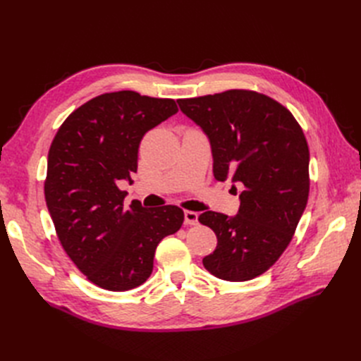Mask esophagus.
I'll return each instance as SVG.
<instances>
[{
  "mask_svg": "<svg viewBox=\"0 0 361 361\" xmlns=\"http://www.w3.org/2000/svg\"><path fill=\"white\" fill-rule=\"evenodd\" d=\"M185 224H190V226H195L199 223V214L194 212V211H185Z\"/></svg>",
  "mask_w": 361,
  "mask_h": 361,
  "instance_id": "obj_1",
  "label": "esophagus"
}]
</instances>
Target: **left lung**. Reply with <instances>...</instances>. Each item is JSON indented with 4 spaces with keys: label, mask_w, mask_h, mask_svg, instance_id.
<instances>
[{
    "label": "left lung",
    "mask_w": 361,
    "mask_h": 361,
    "mask_svg": "<svg viewBox=\"0 0 361 361\" xmlns=\"http://www.w3.org/2000/svg\"><path fill=\"white\" fill-rule=\"evenodd\" d=\"M209 138L214 178L241 183L235 216L206 211L199 221L218 244L203 259L212 276L247 281L264 274L286 250L309 199V146L288 108L251 90L178 101ZM235 188V187H233Z\"/></svg>",
    "instance_id": "obj_1"
}]
</instances>
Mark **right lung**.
Instances as JSON below:
<instances>
[{"instance_id": "1", "label": "right lung", "mask_w": 361, "mask_h": 361, "mask_svg": "<svg viewBox=\"0 0 361 361\" xmlns=\"http://www.w3.org/2000/svg\"><path fill=\"white\" fill-rule=\"evenodd\" d=\"M178 113L173 99L122 90L81 105L63 122L48 154L45 200L57 236L96 286L123 292L150 277L162 238L183 223L178 206L123 204L118 180L133 182L140 141Z\"/></svg>"}]
</instances>
